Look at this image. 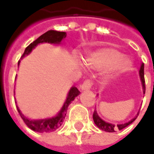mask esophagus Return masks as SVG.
<instances>
[{"mask_svg":"<svg viewBox=\"0 0 154 154\" xmlns=\"http://www.w3.org/2000/svg\"><path fill=\"white\" fill-rule=\"evenodd\" d=\"M91 87H92V81H91L90 80H85V81L83 82V84H82L81 86H80V88H81V90H82V91L89 90Z\"/></svg>","mask_w":154,"mask_h":154,"instance_id":"esophagus-1","label":"esophagus"}]
</instances>
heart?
Wrapping results in <instances>:
<instances>
[{"label":"heart","mask_w":154,"mask_h":154,"mask_svg":"<svg viewBox=\"0 0 154 154\" xmlns=\"http://www.w3.org/2000/svg\"><path fill=\"white\" fill-rule=\"evenodd\" d=\"M119 51L112 47H104L91 53L84 59L86 67L92 69L106 68L104 76L106 79H111L126 71L131 65L130 60L121 56Z\"/></svg>","instance_id":"obj_1"}]
</instances>
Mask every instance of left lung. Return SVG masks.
<instances>
[{"label": "left lung", "instance_id": "left-lung-1", "mask_svg": "<svg viewBox=\"0 0 154 154\" xmlns=\"http://www.w3.org/2000/svg\"><path fill=\"white\" fill-rule=\"evenodd\" d=\"M140 80H141V83H142V87H143V92L145 94L146 91V86H145V79H144V64L142 63L141 66H140ZM92 117H93V121H94V123L98 126V128L102 129L103 131H106V132H115L116 130H122L124 128H126L127 126H128L129 124H131L137 117V116L133 118L132 120H130L128 122H125V123H122V124H117V125H115V124H112V123H109V122H106L103 120H102L99 116L98 115L97 111L94 110L93 112V115H92Z\"/></svg>", "mask_w": 154, "mask_h": 154}]
</instances>
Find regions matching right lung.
<instances>
[{
  "label": "right lung",
  "mask_w": 154,
  "mask_h": 154,
  "mask_svg": "<svg viewBox=\"0 0 154 154\" xmlns=\"http://www.w3.org/2000/svg\"><path fill=\"white\" fill-rule=\"evenodd\" d=\"M67 37V33L64 32H57V31H48L47 32L44 33L43 35H41L38 38L36 39L34 42H32L31 45H29L26 48L24 54L22 55L21 58H23L24 56L29 55L33 49L38 45L42 43H49V44H54V45H58L61 44L62 40L65 38ZM19 61V64H20ZM80 94V91L77 89V87L73 86L71 87V89L69 90L68 94V97L66 98V101L62 107L61 110L58 112V114L52 117V118H46V119H39V120H30L27 117L21 113L20 109H19V107L17 106V109L20 115L21 118L23 119L24 122L27 125V127H29L31 129H32L33 131L39 132V133H48V132H52L57 129L62 124V122L64 120L66 113H67V109H68V105L70 103L74 100L75 97H77Z\"/></svg>",
  "instance_id": "obj_1"
}]
</instances>
